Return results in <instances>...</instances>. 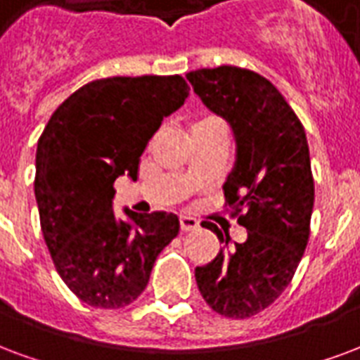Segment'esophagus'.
Instances as JSON below:
<instances>
[{"label": "esophagus", "instance_id": "1", "mask_svg": "<svg viewBox=\"0 0 360 360\" xmlns=\"http://www.w3.org/2000/svg\"><path fill=\"white\" fill-rule=\"evenodd\" d=\"M199 228V221L195 218H190V216H180V229L182 231H193V229Z\"/></svg>", "mask_w": 360, "mask_h": 360}]
</instances>
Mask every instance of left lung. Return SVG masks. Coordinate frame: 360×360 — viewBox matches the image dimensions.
<instances>
[{
  "mask_svg": "<svg viewBox=\"0 0 360 360\" xmlns=\"http://www.w3.org/2000/svg\"><path fill=\"white\" fill-rule=\"evenodd\" d=\"M210 112L226 119L235 139V165L224 184L226 202L245 243L195 267L205 302L229 319H247L290 285L309 241L315 184L305 131L285 96L256 72L237 66L201 68L186 74ZM202 228L229 245L210 221Z\"/></svg>",
  "mask_w": 360,
  "mask_h": 360,
  "instance_id": "left-lung-1",
  "label": "left lung"
}]
</instances>
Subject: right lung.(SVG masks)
Returning <instances> with one entry per match:
<instances>
[{
  "label": "right lung",
  "mask_w": 360,
  "mask_h": 360,
  "mask_svg": "<svg viewBox=\"0 0 360 360\" xmlns=\"http://www.w3.org/2000/svg\"><path fill=\"white\" fill-rule=\"evenodd\" d=\"M180 75L106 77L70 94L37 140L36 191L43 239L56 271L85 304L119 309L144 292L159 252L178 235L176 214H113V182L136 180L140 155L188 98Z\"/></svg>",
  "instance_id": "obj_1"
}]
</instances>
